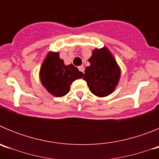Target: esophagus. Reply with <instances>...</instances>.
<instances>
[{"mask_svg":"<svg viewBox=\"0 0 159 159\" xmlns=\"http://www.w3.org/2000/svg\"><path fill=\"white\" fill-rule=\"evenodd\" d=\"M78 68H79V70H80V71H82L83 73L84 72V66H80Z\"/></svg>","mask_w":159,"mask_h":159,"instance_id":"34e87169","label":"esophagus"}]
</instances>
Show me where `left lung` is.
Listing matches in <instances>:
<instances>
[{"mask_svg": "<svg viewBox=\"0 0 159 159\" xmlns=\"http://www.w3.org/2000/svg\"><path fill=\"white\" fill-rule=\"evenodd\" d=\"M91 65L85 68L84 80L89 90L99 97L113 92L120 77V69L107 48L95 49L88 60Z\"/></svg>", "mask_w": 159, "mask_h": 159, "instance_id": "8db88e82", "label": "left lung"}]
</instances>
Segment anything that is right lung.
Segmentation results:
<instances>
[{
  "instance_id": "1",
  "label": "right lung",
  "mask_w": 159,
  "mask_h": 159,
  "mask_svg": "<svg viewBox=\"0 0 159 159\" xmlns=\"http://www.w3.org/2000/svg\"><path fill=\"white\" fill-rule=\"evenodd\" d=\"M83 72L72 64L65 65L60 59L58 52H50L40 68V76L42 84L48 92L57 97H61L70 91L71 83L81 79Z\"/></svg>"
}]
</instances>
